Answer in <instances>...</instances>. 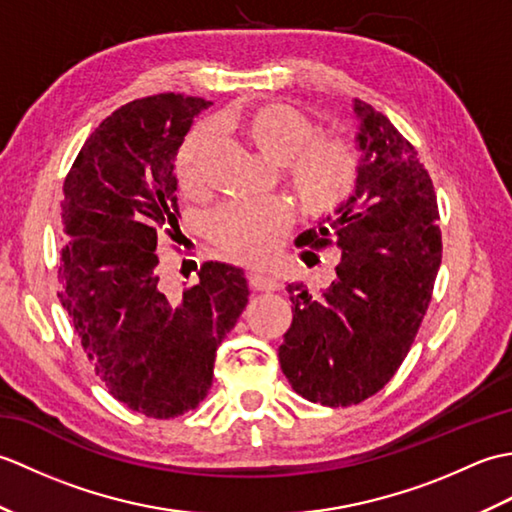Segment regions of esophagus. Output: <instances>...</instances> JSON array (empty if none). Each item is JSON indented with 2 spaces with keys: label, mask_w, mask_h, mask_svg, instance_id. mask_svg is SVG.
<instances>
[{
  "label": "esophagus",
  "mask_w": 512,
  "mask_h": 512,
  "mask_svg": "<svg viewBox=\"0 0 512 512\" xmlns=\"http://www.w3.org/2000/svg\"><path fill=\"white\" fill-rule=\"evenodd\" d=\"M250 286H253V290H262V292H275L279 290V284L273 279V277H266L262 273H250Z\"/></svg>",
  "instance_id": "34e87169"
}]
</instances>
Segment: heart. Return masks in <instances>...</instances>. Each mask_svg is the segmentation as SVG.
<instances>
[{"mask_svg": "<svg viewBox=\"0 0 512 512\" xmlns=\"http://www.w3.org/2000/svg\"><path fill=\"white\" fill-rule=\"evenodd\" d=\"M217 125L231 127L264 158L284 165L286 182L301 209L328 215L356 191L361 158L350 140L334 134L314 136V123L295 105L266 101L246 112L224 116ZM211 154V129L198 125L182 140L176 156V178L187 195L204 191L206 162ZM290 226L284 202L228 204L209 222L217 248L244 264H264L275 253Z\"/></svg>", "mask_w": 512, "mask_h": 512, "instance_id": "b5f03b06", "label": "heart"}]
</instances>
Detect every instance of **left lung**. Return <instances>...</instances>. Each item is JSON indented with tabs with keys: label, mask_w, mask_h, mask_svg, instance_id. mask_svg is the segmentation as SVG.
I'll return each instance as SVG.
<instances>
[{
	"label": "left lung",
	"mask_w": 512,
	"mask_h": 512,
	"mask_svg": "<svg viewBox=\"0 0 512 512\" xmlns=\"http://www.w3.org/2000/svg\"><path fill=\"white\" fill-rule=\"evenodd\" d=\"M363 151L352 198L299 246L339 248L319 297L288 284L292 325L279 345L288 383L310 402L350 407L383 389L416 339L442 262L438 200L418 151L385 114L354 99Z\"/></svg>",
	"instance_id": "obj_1"
}]
</instances>
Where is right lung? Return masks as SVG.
<instances>
[{
	"label": "right lung",
	"mask_w": 512,
	"mask_h": 512,
	"mask_svg": "<svg viewBox=\"0 0 512 512\" xmlns=\"http://www.w3.org/2000/svg\"><path fill=\"white\" fill-rule=\"evenodd\" d=\"M211 101L156 94L94 129L63 182L59 301L96 376L132 411L176 418L213 383L217 345L248 303L242 268L206 262L171 297L158 242L180 233L173 162Z\"/></svg>",
	"instance_id": "obj_1"
}]
</instances>
